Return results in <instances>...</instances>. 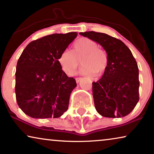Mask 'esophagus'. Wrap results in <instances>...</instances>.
Returning a JSON list of instances; mask_svg holds the SVG:
<instances>
[{"label":"esophagus","mask_w":154,"mask_h":154,"mask_svg":"<svg viewBox=\"0 0 154 154\" xmlns=\"http://www.w3.org/2000/svg\"><path fill=\"white\" fill-rule=\"evenodd\" d=\"M81 79V78H75V81H76L77 83H79Z\"/></svg>","instance_id":"obj_1"}]
</instances>
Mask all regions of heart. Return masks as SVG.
<instances>
[{
    "label": "heart",
    "instance_id": "obj_1",
    "mask_svg": "<svg viewBox=\"0 0 154 154\" xmlns=\"http://www.w3.org/2000/svg\"><path fill=\"white\" fill-rule=\"evenodd\" d=\"M81 73L88 77H100L108 66V57L104 50L100 49L97 43L88 38H81L73 43L72 51L64 50L58 58L59 64L67 75H73L79 66Z\"/></svg>",
    "mask_w": 154,
    "mask_h": 154
}]
</instances>
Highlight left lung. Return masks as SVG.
<instances>
[{"mask_svg": "<svg viewBox=\"0 0 154 154\" xmlns=\"http://www.w3.org/2000/svg\"><path fill=\"white\" fill-rule=\"evenodd\" d=\"M80 34L102 45L108 57L106 71L92 83L97 111L107 118L128 115L140 100L139 69L130 50L121 40L106 33L86 31Z\"/></svg>", "mask_w": 154, "mask_h": 154, "instance_id": "1", "label": "left lung"}]
</instances>
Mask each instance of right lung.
<instances>
[{"mask_svg":"<svg viewBox=\"0 0 154 154\" xmlns=\"http://www.w3.org/2000/svg\"><path fill=\"white\" fill-rule=\"evenodd\" d=\"M77 35H48L31 41L23 50L16 67L15 94L18 106L27 116L59 118L67 111L77 85L61 69L58 58Z\"/></svg>","mask_w":154,"mask_h":154,"instance_id":"obj_1","label":"right lung"}]
</instances>
